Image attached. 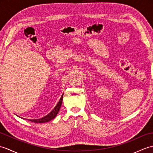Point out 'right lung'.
<instances>
[{
    "label": "right lung",
    "mask_w": 153,
    "mask_h": 153,
    "mask_svg": "<svg viewBox=\"0 0 153 153\" xmlns=\"http://www.w3.org/2000/svg\"><path fill=\"white\" fill-rule=\"evenodd\" d=\"M62 99H63V95H62L61 98L60 99V100L58 101V104L56 105V106L54 107V108L52 110V111L48 114L47 116H44L43 118H41L39 119H36V120H30L31 122H34V123H45L47 122L48 121H51V120H53V118H54L57 115V114L58 113V111L60 108V106L62 105Z\"/></svg>",
    "instance_id": "add662e5"
}]
</instances>
